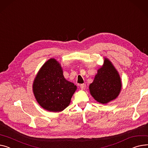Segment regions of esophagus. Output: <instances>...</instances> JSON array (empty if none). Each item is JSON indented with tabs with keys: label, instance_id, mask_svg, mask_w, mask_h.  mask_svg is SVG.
<instances>
[{
	"label": "esophagus",
	"instance_id": "esophagus-1",
	"mask_svg": "<svg viewBox=\"0 0 148 148\" xmlns=\"http://www.w3.org/2000/svg\"><path fill=\"white\" fill-rule=\"evenodd\" d=\"M80 87L82 89H84V88H86V84H82L80 85Z\"/></svg>",
	"mask_w": 148,
	"mask_h": 148
}]
</instances>
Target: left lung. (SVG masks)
Masks as SVG:
<instances>
[{"label": "left lung", "mask_w": 148, "mask_h": 148, "mask_svg": "<svg viewBox=\"0 0 148 148\" xmlns=\"http://www.w3.org/2000/svg\"><path fill=\"white\" fill-rule=\"evenodd\" d=\"M121 86L119 73L111 62L106 59L103 66L98 70L93 82L90 84L89 89L96 101L106 104L119 96Z\"/></svg>", "instance_id": "obj_1"}]
</instances>
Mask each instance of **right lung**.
Segmentation results:
<instances>
[{
  "label": "right lung",
  "instance_id": "1",
  "mask_svg": "<svg viewBox=\"0 0 148 148\" xmlns=\"http://www.w3.org/2000/svg\"><path fill=\"white\" fill-rule=\"evenodd\" d=\"M33 88L42 108L49 111L60 112L70 104L77 86L65 80L60 64L55 59H50L38 71Z\"/></svg>",
  "mask_w": 148,
  "mask_h": 148
}]
</instances>
